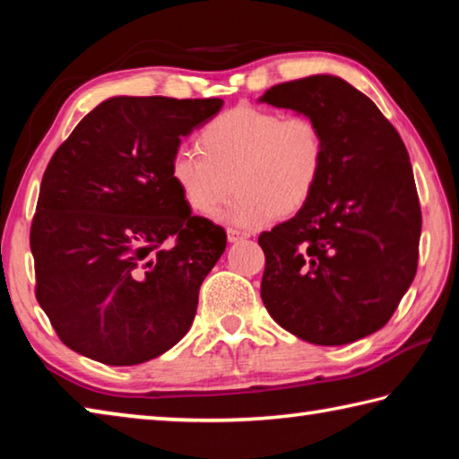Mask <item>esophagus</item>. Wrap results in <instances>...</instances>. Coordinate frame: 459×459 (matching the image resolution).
<instances>
[{"label": "esophagus", "instance_id": "esophagus-1", "mask_svg": "<svg viewBox=\"0 0 459 459\" xmlns=\"http://www.w3.org/2000/svg\"><path fill=\"white\" fill-rule=\"evenodd\" d=\"M227 237H229V243H238V240H243V238L248 237V232L238 230V229H229Z\"/></svg>", "mask_w": 459, "mask_h": 459}]
</instances>
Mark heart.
<instances>
[{
	"instance_id": "heart-1",
	"label": "heart",
	"mask_w": 459,
	"mask_h": 459,
	"mask_svg": "<svg viewBox=\"0 0 459 459\" xmlns=\"http://www.w3.org/2000/svg\"><path fill=\"white\" fill-rule=\"evenodd\" d=\"M198 147L172 155L169 178L178 192L192 212L212 214L238 190L224 219L247 229L299 212L325 168L320 123L265 107L221 113L202 127Z\"/></svg>"
}]
</instances>
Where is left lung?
<instances>
[{
	"label": "left lung",
	"instance_id": "obj_1",
	"mask_svg": "<svg viewBox=\"0 0 459 459\" xmlns=\"http://www.w3.org/2000/svg\"><path fill=\"white\" fill-rule=\"evenodd\" d=\"M259 100L314 117L325 137L312 200L259 235L263 304L312 344L370 336L417 273L421 206L407 147L378 107L338 76L275 84Z\"/></svg>",
	"mask_w": 459,
	"mask_h": 459
}]
</instances>
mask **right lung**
I'll list each match as a JSON object with an SVG mask.
<instances>
[{"instance_id": "1", "label": "right lung", "mask_w": 459, "mask_h": 459, "mask_svg": "<svg viewBox=\"0 0 459 459\" xmlns=\"http://www.w3.org/2000/svg\"><path fill=\"white\" fill-rule=\"evenodd\" d=\"M221 107L222 99L113 97L54 152L30 248L38 304L71 351L134 367L190 330L227 232L192 216L169 161Z\"/></svg>"}]
</instances>
